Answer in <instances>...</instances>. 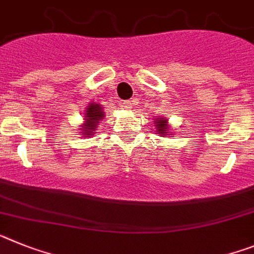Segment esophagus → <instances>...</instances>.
Returning <instances> with one entry per match:
<instances>
[{"label": "esophagus", "mask_w": 254, "mask_h": 254, "mask_svg": "<svg viewBox=\"0 0 254 254\" xmlns=\"http://www.w3.org/2000/svg\"><path fill=\"white\" fill-rule=\"evenodd\" d=\"M134 101H125L124 103H123V107H124L125 110H130L131 109V107H133V105H134Z\"/></svg>", "instance_id": "34e87169"}]
</instances>
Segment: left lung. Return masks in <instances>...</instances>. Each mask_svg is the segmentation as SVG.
<instances>
[{
    "label": "left lung",
    "instance_id": "left-lung-1",
    "mask_svg": "<svg viewBox=\"0 0 254 254\" xmlns=\"http://www.w3.org/2000/svg\"><path fill=\"white\" fill-rule=\"evenodd\" d=\"M154 127H157V133L161 134V135H167V133H169V124H167V120L165 118H160L157 119L156 121H153Z\"/></svg>",
    "mask_w": 254,
    "mask_h": 254
}]
</instances>
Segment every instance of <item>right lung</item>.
I'll list each match as a JSON object with an SVG mask.
<instances>
[{"mask_svg":"<svg viewBox=\"0 0 254 254\" xmlns=\"http://www.w3.org/2000/svg\"><path fill=\"white\" fill-rule=\"evenodd\" d=\"M84 124L81 127V134L83 136H89L90 134H93L96 131V129L98 127V123L102 121V119L105 118V114H103L102 106L98 105V103H89L87 111L84 115Z\"/></svg>","mask_w":254,"mask_h":254,"instance_id":"add662e5","label":"right lung"}]
</instances>
